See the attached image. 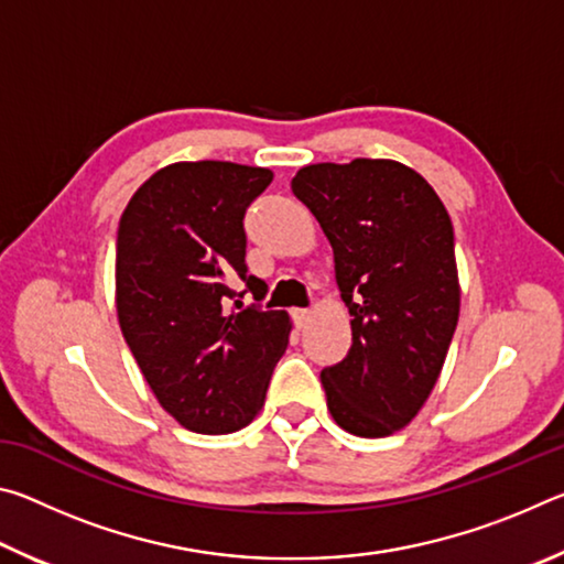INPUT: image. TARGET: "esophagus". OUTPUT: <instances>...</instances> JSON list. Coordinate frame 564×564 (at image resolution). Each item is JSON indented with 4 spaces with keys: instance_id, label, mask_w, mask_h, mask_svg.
<instances>
[{
    "instance_id": "34e87169",
    "label": "esophagus",
    "mask_w": 564,
    "mask_h": 564,
    "mask_svg": "<svg viewBox=\"0 0 564 564\" xmlns=\"http://www.w3.org/2000/svg\"><path fill=\"white\" fill-rule=\"evenodd\" d=\"M311 318V311L308 308H295L293 311V321H295V328H303L305 323Z\"/></svg>"
}]
</instances>
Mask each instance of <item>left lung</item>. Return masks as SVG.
<instances>
[{
  "label": "left lung",
  "mask_w": 564,
  "mask_h": 564,
  "mask_svg": "<svg viewBox=\"0 0 564 564\" xmlns=\"http://www.w3.org/2000/svg\"><path fill=\"white\" fill-rule=\"evenodd\" d=\"M293 194L318 218L348 305V358L321 373L346 433L386 437L441 378L460 316L453 224L435 188L393 159L308 164Z\"/></svg>",
  "instance_id": "8db88e82"
}]
</instances>
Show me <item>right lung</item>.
I'll return each mask as SVG.
<instances>
[{
  "instance_id": "add662e5",
  "label": "right lung",
  "mask_w": 564,
  "mask_h": 564,
  "mask_svg": "<svg viewBox=\"0 0 564 564\" xmlns=\"http://www.w3.org/2000/svg\"><path fill=\"white\" fill-rule=\"evenodd\" d=\"M273 171L234 161H176L151 174L117 234V316L159 405L204 435L241 431L261 413L289 346L285 311L241 308L265 283L246 275L243 214Z\"/></svg>"
}]
</instances>
